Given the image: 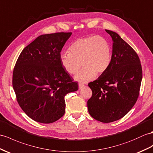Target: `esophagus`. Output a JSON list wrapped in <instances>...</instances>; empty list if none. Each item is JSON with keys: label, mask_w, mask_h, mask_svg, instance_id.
<instances>
[{"label": "esophagus", "mask_w": 153, "mask_h": 153, "mask_svg": "<svg viewBox=\"0 0 153 153\" xmlns=\"http://www.w3.org/2000/svg\"><path fill=\"white\" fill-rule=\"evenodd\" d=\"M84 86V84H83V83H79V87L80 89L82 88Z\"/></svg>", "instance_id": "esophagus-1"}]
</instances>
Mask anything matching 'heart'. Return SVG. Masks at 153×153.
<instances>
[{"instance_id": "heart-1", "label": "heart", "mask_w": 153, "mask_h": 153, "mask_svg": "<svg viewBox=\"0 0 153 153\" xmlns=\"http://www.w3.org/2000/svg\"><path fill=\"white\" fill-rule=\"evenodd\" d=\"M68 53H62L59 61L64 69L70 74H75L79 82H88L106 72L110 65L112 50L110 42L98 35L82 37L74 40L68 48Z\"/></svg>"}]
</instances>
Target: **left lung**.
Returning <instances> with one entry per match:
<instances>
[{
    "instance_id": "1",
    "label": "left lung",
    "mask_w": 153,
    "mask_h": 153,
    "mask_svg": "<svg viewBox=\"0 0 153 153\" xmlns=\"http://www.w3.org/2000/svg\"><path fill=\"white\" fill-rule=\"evenodd\" d=\"M113 41L112 58L106 72L88 84L92 90L88 111L95 120L110 123L123 117L138 98L142 69L135 51L116 32L106 30Z\"/></svg>"
}]
</instances>
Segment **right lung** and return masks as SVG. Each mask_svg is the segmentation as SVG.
Instances as JSON below:
<instances>
[{"instance_id":"1","label":"right lung","mask_w":153,"mask_h":153,"mask_svg":"<svg viewBox=\"0 0 153 153\" xmlns=\"http://www.w3.org/2000/svg\"><path fill=\"white\" fill-rule=\"evenodd\" d=\"M71 32L41 35L22 51L12 84L21 109L33 121L51 123L65 114V96L79 84L63 68L59 56Z\"/></svg>"}]
</instances>
